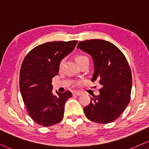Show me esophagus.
Returning a JSON list of instances; mask_svg holds the SVG:
<instances>
[{
  "label": "esophagus",
  "instance_id": "1",
  "mask_svg": "<svg viewBox=\"0 0 149 149\" xmlns=\"http://www.w3.org/2000/svg\"><path fill=\"white\" fill-rule=\"evenodd\" d=\"M82 95V93L80 92V91H76V92L73 93V95H76V96H80V95Z\"/></svg>",
  "mask_w": 149,
  "mask_h": 149
}]
</instances>
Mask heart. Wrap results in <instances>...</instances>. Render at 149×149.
<instances>
[{
    "label": "heart",
    "instance_id": "obj_1",
    "mask_svg": "<svg viewBox=\"0 0 149 149\" xmlns=\"http://www.w3.org/2000/svg\"><path fill=\"white\" fill-rule=\"evenodd\" d=\"M85 60H88V59L86 56H83V55H79V56H77L76 57V62L77 63V64H78V63H80V62Z\"/></svg>",
    "mask_w": 149,
    "mask_h": 149
}]
</instances>
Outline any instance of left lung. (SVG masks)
<instances>
[{
  "label": "left lung",
  "mask_w": 149,
  "mask_h": 149,
  "mask_svg": "<svg viewBox=\"0 0 149 149\" xmlns=\"http://www.w3.org/2000/svg\"><path fill=\"white\" fill-rule=\"evenodd\" d=\"M88 54L94 63L92 82L100 81V95L91 98L84 108L91 121L106 124L119 117L128 106L132 86L127 61L116 45L102 39L81 41L77 45Z\"/></svg>",
  "instance_id": "8db88e82"
}]
</instances>
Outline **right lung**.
<instances>
[{"label":"right lung","instance_id":"1","mask_svg":"<svg viewBox=\"0 0 149 149\" xmlns=\"http://www.w3.org/2000/svg\"><path fill=\"white\" fill-rule=\"evenodd\" d=\"M77 41H53L37 45L22 64L19 88L29 116L43 127L58 123L64 116L65 104L70 91L53 95L52 80L58 74L61 61L70 54Z\"/></svg>","mask_w":149,"mask_h":149}]
</instances>
